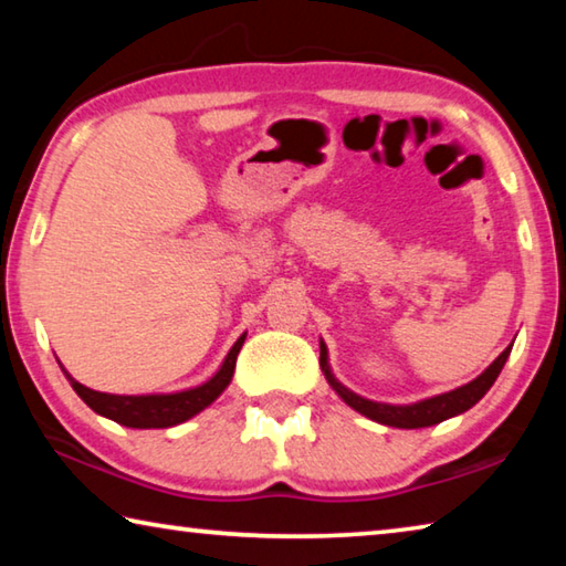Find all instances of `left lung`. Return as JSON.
Masks as SVG:
<instances>
[{"mask_svg":"<svg viewBox=\"0 0 566 566\" xmlns=\"http://www.w3.org/2000/svg\"><path fill=\"white\" fill-rule=\"evenodd\" d=\"M510 352H512V347H506L500 354V357H496L476 379L469 381V385L452 389V391H444V395L415 401V405H385V401H371V399H364L359 395H354L352 389L344 387L342 381L332 375L329 357H327V344H324V342H319V367L324 371V377H327L329 387L337 391V395L344 401H347V405L354 411H359V415L369 417L371 421H379V424H387V427L421 429V427L439 424V421H444L449 417H457V415H462V411L472 409L476 401L482 399L486 391H490V387L494 385L496 377H500V371L504 367L506 357H510Z\"/></svg>","mask_w":566,"mask_h":566,"instance_id":"8db88e82","label":"left lung"}]
</instances>
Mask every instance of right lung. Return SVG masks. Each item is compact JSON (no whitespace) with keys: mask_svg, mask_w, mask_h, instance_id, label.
<instances>
[{"mask_svg":"<svg viewBox=\"0 0 566 566\" xmlns=\"http://www.w3.org/2000/svg\"><path fill=\"white\" fill-rule=\"evenodd\" d=\"M244 337L247 334H242V337L234 342V347L229 349L222 367L217 369L214 377H209L205 385L171 391V395H107V391H94L80 385L64 367L62 371L64 377L70 379L72 389L82 397L84 405L97 411V415L132 429H167L199 415V411L212 405V401L229 387V381L234 377L237 354L242 349Z\"/></svg>","mask_w":566,"mask_h":566,"instance_id":"1","label":"right lung"}]
</instances>
